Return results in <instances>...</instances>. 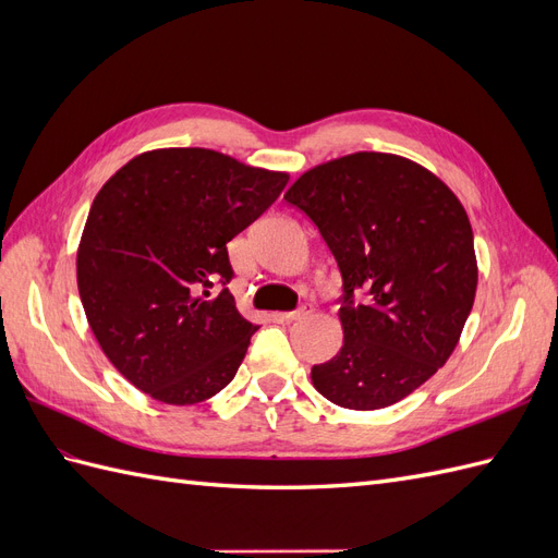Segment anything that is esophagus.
I'll return each mask as SVG.
<instances>
[{
	"instance_id": "obj_1",
	"label": "esophagus",
	"mask_w": 558,
	"mask_h": 558,
	"mask_svg": "<svg viewBox=\"0 0 558 558\" xmlns=\"http://www.w3.org/2000/svg\"><path fill=\"white\" fill-rule=\"evenodd\" d=\"M314 312V307L312 305H300L298 310H293V312H281V314H277V318L279 320H298V318H305V316H310Z\"/></svg>"
}]
</instances>
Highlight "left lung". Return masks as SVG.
Returning a JSON list of instances; mask_svg holds the SVG:
<instances>
[{"instance_id": "1", "label": "left lung", "mask_w": 558, "mask_h": 558, "mask_svg": "<svg viewBox=\"0 0 558 558\" xmlns=\"http://www.w3.org/2000/svg\"><path fill=\"white\" fill-rule=\"evenodd\" d=\"M318 228L342 275L344 344L312 367L316 391L381 410L442 367L477 291L461 202L424 167L391 154L318 165L283 195Z\"/></svg>"}]
</instances>
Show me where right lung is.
I'll use <instances>...</instances> for the list:
<instances>
[{
    "instance_id": "obj_1",
    "label": "right lung",
    "mask_w": 558,
    "mask_h": 558,
    "mask_svg": "<svg viewBox=\"0 0 558 558\" xmlns=\"http://www.w3.org/2000/svg\"><path fill=\"white\" fill-rule=\"evenodd\" d=\"M289 183L209 148L132 158L97 193L76 256L78 295L107 359L167 404L238 375L258 326L228 291V242Z\"/></svg>"
}]
</instances>
